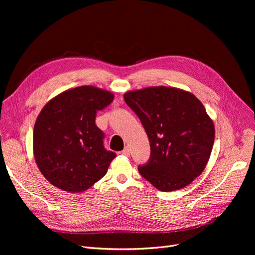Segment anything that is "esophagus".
Returning a JSON list of instances; mask_svg holds the SVG:
<instances>
[{"instance_id":"esophagus-1","label":"esophagus","mask_w":255,"mask_h":255,"mask_svg":"<svg viewBox=\"0 0 255 255\" xmlns=\"http://www.w3.org/2000/svg\"><path fill=\"white\" fill-rule=\"evenodd\" d=\"M122 153H123V155H125V156H129V155H130V148H129V145H126V146H125L124 150L122 151Z\"/></svg>"}]
</instances>
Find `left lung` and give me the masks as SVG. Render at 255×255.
<instances>
[{
  "mask_svg": "<svg viewBox=\"0 0 255 255\" xmlns=\"http://www.w3.org/2000/svg\"><path fill=\"white\" fill-rule=\"evenodd\" d=\"M124 99L150 141L148 162L138 166L141 177L164 192L190 184L205 169L215 138L202 102L189 92L168 87L127 92Z\"/></svg>",
  "mask_w": 255,
  "mask_h": 255,
  "instance_id": "obj_1",
  "label": "left lung"
}]
</instances>
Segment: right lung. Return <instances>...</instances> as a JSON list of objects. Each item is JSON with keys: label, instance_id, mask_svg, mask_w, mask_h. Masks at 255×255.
<instances>
[{"label": "right lung", "instance_id": "1", "mask_svg": "<svg viewBox=\"0 0 255 255\" xmlns=\"http://www.w3.org/2000/svg\"><path fill=\"white\" fill-rule=\"evenodd\" d=\"M113 100L111 92L84 86L61 93L43 107L34 126L33 150L50 184L83 192L105 176L117 155L104 148L95 120Z\"/></svg>", "mask_w": 255, "mask_h": 255}]
</instances>
